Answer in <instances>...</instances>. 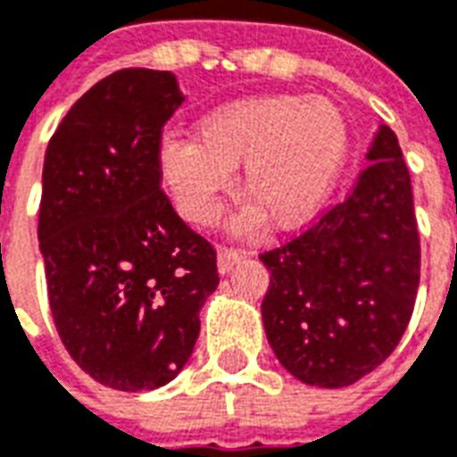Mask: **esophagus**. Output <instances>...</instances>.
<instances>
[{
  "label": "esophagus",
  "instance_id": "1",
  "mask_svg": "<svg viewBox=\"0 0 457 457\" xmlns=\"http://www.w3.org/2000/svg\"><path fill=\"white\" fill-rule=\"evenodd\" d=\"M244 256V252H239V249H228V246H222L220 252H218V270H220L222 275L229 273L232 268H235V263H239Z\"/></svg>",
  "mask_w": 457,
  "mask_h": 457
}]
</instances>
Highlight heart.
<instances>
[{
    "instance_id": "1",
    "label": "heart",
    "mask_w": 457,
    "mask_h": 457,
    "mask_svg": "<svg viewBox=\"0 0 457 457\" xmlns=\"http://www.w3.org/2000/svg\"><path fill=\"white\" fill-rule=\"evenodd\" d=\"M347 144V121L326 97H249L201 117L194 141H165L160 172L182 218L211 225L232 187L229 170L244 162L242 194L253 205L237 228L253 229L263 212L275 229H295L333 194Z\"/></svg>"
}]
</instances>
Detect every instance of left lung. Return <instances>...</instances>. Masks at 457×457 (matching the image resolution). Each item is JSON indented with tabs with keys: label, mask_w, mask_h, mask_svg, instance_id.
<instances>
[{
	"label": "left lung",
	"mask_w": 457,
	"mask_h": 457,
	"mask_svg": "<svg viewBox=\"0 0 457 457\" xmlns=\"http://www.w3.org/2000/svg\"><path fill=\"white\" fill-rule=\"evenodd\" d=\"M343 204L259 256L268 343L295 378L343 388L374 371L405 333L420 287V232L398 136L381 124Z\"/></svg>",
	"instance_id": "8db88e82"
}]
</instances>
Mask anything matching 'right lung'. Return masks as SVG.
<instances>
[{
  "mask_svg": "<svg viewBox=\"0 0 457 457\" xmlns=\"http://www.w3.org/2000/svg\"><path fill=\"white\" fill-rule=\"evenodd\" d=\"M177 79L121 69L66 112L45 153L37 239L57 333L71 360L117 391H153L189 361L215 292L208 239L160 189Z\"/></svg>",
  "mask_w": 457,
  "mask_h": 457,
  "instance_id": "right-lung-1",
  "label": "right lung"
}]
</instances>
